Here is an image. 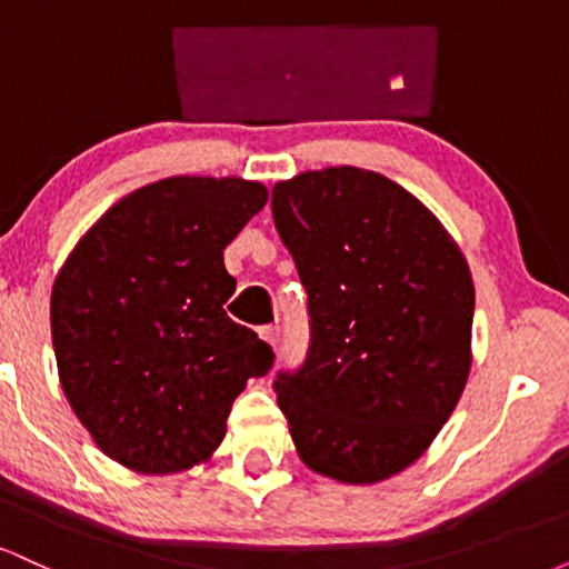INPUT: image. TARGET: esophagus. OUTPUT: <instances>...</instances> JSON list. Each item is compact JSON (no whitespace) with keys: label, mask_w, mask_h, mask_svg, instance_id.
Returning a JSON list of instances; mask_svg holds the SVG:
<instances>
[{"label":"esophagus","mask_w":569,"mask_h":569,"mask_svg":"<svg viewBox=\"0 0 569 569\" xmlns=\"http://www.w3.org/2000/svg\"><path fill=\"white\" fill-rule=\"evenodd\" d=\"M259 337H262L270 348H278V339H280L278 326H262V329H259Z\"/></svg>","instance_id":"esophagus-1"}]
</instances>
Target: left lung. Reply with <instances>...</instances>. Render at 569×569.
<instances>
[{
    "label": "left lung",
    "mask_w": 569,
    "mask_h": 569,
    "mask_svg": "<svg viewBox=\"0 0 569 569\" xmlns=\"http://www.w3.org/2000/svg\"><path fill=\"white\" fill-rule=\"evenodd\" d=\"M272 219L307 291L310 348L272 388L307 468L375 485L411 466L471 371L473 280L441 221L363 168L272 187Z\"/></svg>",
    "instance_id": "1"
}]
</instances>
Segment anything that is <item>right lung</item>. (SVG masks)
Wrapping results in <instances>:
<instances>
[{
    "instance_id": "obj_1",
    "label": "right lung",
    "mask_w": 569,
    "mask_h": 569,
    "mask_svg": "<svg viewBox=\"0 0 569 569\" xmlns=\"http://www.w3.org/2000/svg\"><path fill=\"white\" fill-rule=\"evenodd\" d=\"M267 202L259 181L171 176L114 202L58 272L50 329L71 409L139 473L208 460L232 401L276 352L227 316L232 243Z\"/></svg>"
}]
</instances>
